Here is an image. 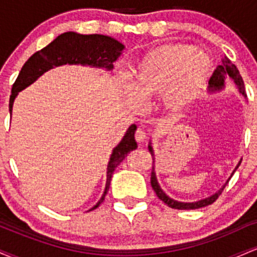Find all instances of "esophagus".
I'll return each mask as SVG.
<instances>
[{"instance_id": "34e87169", "label": "esophagus", "mask_w": 257, "mask_h": 257, "mask_svg": "<svg viewBox=\"0 0 257 257\" xmlns=\"http://www.w3.org/2000/svg\"><path fill=\"white\" fill-rule=\"evenodd\" d=\"M147 139V134L145 131H143V129H138L137 132H135V140L138 141V143H144Z\"/></svg>"}]
</instances>
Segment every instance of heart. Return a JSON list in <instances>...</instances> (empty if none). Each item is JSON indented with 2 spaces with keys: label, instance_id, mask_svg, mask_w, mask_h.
I'll return each mask as SVG.
<instances>
[{
  "label": "heart",
  "instance_id": "b5f03b06",
  "mask_svg": "<svg viewBox=\"0 0 257 257\" xmlns=\"http://www.w3.org/2000/svg\"><path fill=\"white\" fill-rule=\"evenodd\" d=\"M210 58L188 44H162L146 53L133 72L134 85H126V96L134 105L163 95L172 108H184L202 93Z\"/></svg>",
  "mask_w": 257,
  "mask_h": 257
}]
</instances>
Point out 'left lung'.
I'll list each match as a JSON object with an SVG mask.
<instances>
[{
  "label": "left lung",
  "instance_id": "left-lung-1",
  "mask_svg": "<svg viewBox=\"0 0 257 257\" xmlns=\"http://www.w3.org/2000/svg\"><path fill=\"white\" fill-rule=\"evenodd\" d=\"M227 76H228V77L231 78L233 82H234V84L237 85L238 90H239V93L241 94V95L246 96L243 78H241V76H240L239 71H238L237 66H235L234 64H232V61L226 57H225V59H222V65H219V66L216 67V70L214 71L213 76H211L210 79H209V85H210V87H209V89H210V91H217V90L223 89V88H225V79ZM149 150H150V153H151V156L153 157V149L151 146V143H150V145H149ZM240 162L238 163V166L235 167V169L233 170L232 175L234 174L235 170L238 169V167L240 166ZM153 163H155V158H153ZM229 179L227 180L226 184L222 186V188H220V191H217V192L213 194V196L208 197V198H204V199H200V200H198V202H192V203L178 202V200L168 197L167 194L163 192V190L161 188V186L158 185L157 178H156L155 168H152V173H151V186H152L153 191H155L156 194H157L158 198L161 199L162 202L166 203L168 206H170V208H173V209H178V210H191V209H199V208H203V206L213 204L215 200L219 198L220 194L222 193L223 188H225V186L228 184Z\"/></svg>",
  "mask_w": 257,
  "mask_h": 257
}]
</instances>
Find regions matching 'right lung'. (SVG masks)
Returning a JSON list of instances; mask_svg holds the SVG:
<instances>
[{
  "label": "right lung",
  "instance_id": "1",
  "mask_svg": "<svg viewBox=\"0 0 257 257\" xmlns=\"http://www.w3.org/2000/svg\"><path fill=\"white\" fill-rule=\"evenodd\" d=\"M124 46L117 40L105 35H81L76 32H64L55 38L43 49L35 53L29 58L20 70L19 75L12 87L10 98V113L12 114L14 99L18 93L34 83L44 72L65 64L89 65L93 67H104L106 70L113 69V63L122 54ZM137 125L132 124L123 137L122 141L113 149L107 166V180L104 194L90 210H94L104 202L107 193L112 174L116 167L126 157L129 152L138 147L134 139Z\"/></svg>",
  "mask_w": 257,
  "mask_h": 257
}]
</instances>
